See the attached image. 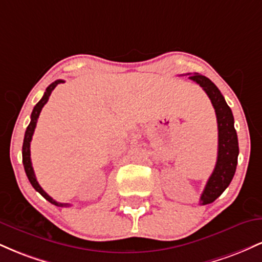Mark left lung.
<instances>
[{
  "mask_svg": "<svg viewBox=\"0 0 262 262\" xmlns=\"http://www.w3.org/2000/svg\"><path fill=\"white\" fill-rule=\"evenodd\" d=\"M189 79L198 83L208 95L215 110L218 123V158L214 170L207 181L203 193L201 194V204L214 202L225 191L233 180L236 170L239 144L236 130L234 128V117L230 107L225 102L218 87L208 77L200 74L189 75Z\"/></svg>",
  "mask_w": 262,
  "mask_h": 262,
  "instance_id": "8db88e82",
  "label": "left lung"
}]
</instances>
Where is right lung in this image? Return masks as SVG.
I'll return each mask as SVG.
<instances>
[{"label": "right lung", "instance_id": "add662e5", "mask_svg": "<svg viewBox=\"0 0 262 262\" xmlns=\"http://www.w3.org/2000/svg\"><path fill=\"white\" fill-rule=\"evenodd\" d=\"M61 82H64V81L56 80V81H54L53 83H50V85L47 87V90H45L44 96L41 97V100L39 101L37 104H35L34 108H33V112H32V116H31V123H29V125L27 127V130H26V134H25V140H23L22 156H23V166H25L27 177H28L29 182L32 183V186L34 187L35 191L39 192V193H40L41 196L45 198V200L49 201L50 203L55 204V206H58V207H66V206H69L68 203L56 202L55 200H53V198L50 197L49 194H48L47 192H45L44 189L40 187V185H39L38 181H37V177H35V175H34V170H33L32 160H31V141H32L33 134H34V129H35V127H37V121L39 118V114H40V112H41V108L44 107V104L47 103L48 100H49V97H50V95H52L53 90L55 89V87Z\"/></svg>", "mask_w": 262, "mask_h": 262}]
</instances>
